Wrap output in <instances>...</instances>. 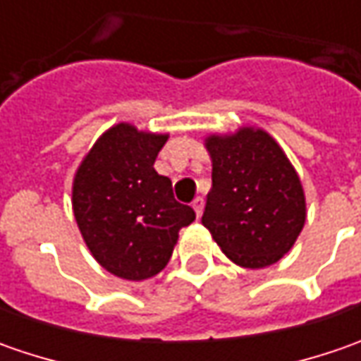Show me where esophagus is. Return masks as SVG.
Returning <instances> with one entry per match:
<instances>
[{
  "label": "esophagus",
  "mask_w": 361,
  "mask_h": 361,
  "mask_svg": "<svg viewBox=\"0 0 361 361\" xmlns=\"http://www.w3.org/2000/svg\"><path fill=\"white\" fill-rule=\"evenodd\" d=\"M192 209H195L197 216H201L202 209H204V199H202V197H197V199L192 201Z\"/></svg>",
  "instance_id": "34e87169"
}]
</instances>
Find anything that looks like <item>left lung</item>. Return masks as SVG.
Segmentation results:
<instances>
[{
    "label": "left lung",
    "mask_w": 361,
    "mask_h": 361,
    "mask_svg": "<svg viewBox=\"0 0 361 361\" xmlns=\"http://www.w3.org/2000/svg\"><path fill=\"white\" fill-rule=\"evenodd\" d=\"M213 188L202 225L221 251L247 269L277 263L305 223V197L295 169L265 130L209 136Z\"/></svg>",
    "instance_id": "obj_1"
}]
</instances>
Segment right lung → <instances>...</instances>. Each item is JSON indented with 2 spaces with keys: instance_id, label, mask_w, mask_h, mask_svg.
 <instances>
[{
  "instance_id": "right-lung-1",
  "label": "right lung",
  "mask_w": 361,
  "mask_h": 361,
  "mask_svg": "<svg viewBox=\"0 0 361 361\" xmlns=\"http://www.w3.org/2000/svg\"><path fill=\"white\" fill-rule=\"evenodd\" d=\"M166 134L116 124L82 160L72 188L80 233L112 275L142 281L166 267L178 231L195 211L174 199L169 176L154 171Z\"/></svg>"
}]
</instances>
